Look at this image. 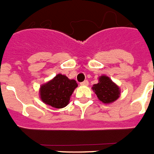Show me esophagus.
<instances>
[{
	"label": "esophagus",
	"mask_w": 154,
	"mask_h": 154,
	"mask_svg": "<svg viewBox=\"0 0 154 154\" xmlns=\"http://www.w3.org/2000/svg\"><path fill=\"white\" fill-rule=\"evenodd\" d=\"M88 84H89V83H88V81L87 80L83 81V83H80V85H82V86H88Z\"/></svg>",
	"instance_id": "esophagus-1"
}]
</instances>
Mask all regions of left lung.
I'll use <instances>...</instances> for the list:
<instances>
[{"mask_svg": "<svg viewBox=\"0 0 154 154\" xmlns=\"http://www.w3.org/2000/svg\"><path fill=\"white\" fill-rule=\"evenodd\" d=\"M92 90L98 100L104 104H110L115 102L121 94L120 87L105 75L98 77V83L93 85Z\"/></svg>", "mask_w": 154, "mask_h": 154, "instance_id": "8db88e82", "label": "left lung"}]
</instances>
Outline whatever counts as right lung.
Segmentation results:
<instances>
[{
    "label": "right lung",
    "mask_w": 154,
    "mask_h": 154,
    "mask_svg": "<svg viewBox=\"0 0 154 154\" xmlns=\"http://www.w3.org/2000/svg\"><path fill=\"white\" fill-rule=\"evenodd\" d=\"M78 87L75 80L70 79L62 74H57L52 79L40 86L39 94L43 103L54 108L65 107Z\"/></svg>",
    "instance_id": "right-lung-1"
}]
</instances>
